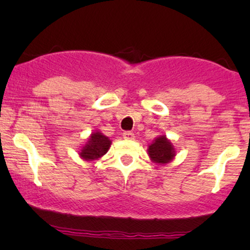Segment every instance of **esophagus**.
<instances>
[{
    "label": "esophagus",
    "instance_id": "obj_1",
    "mask_svg": "<svg viewBox=\"0 0 250 250\" xmlns=\"http://www.w3.org/2000/svg\"><path fill=\"white\" fill-rule=\"evenodd\" d=\"M123 139H125V140H134L135 139V134L131 133V131H125V133H123Z\"/></svg>",
    "mask_w": 250,
    "mask_h": 250
}]
</instances>
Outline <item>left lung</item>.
Segmentation results:
<instances>
[{
  "label": "left lung",
  "instance_id": "8db88e82",
  "mask_svg": "<svg viewBox=\"0 0 250 250\" xmlns=\"http://www.w3.org/2000/svg\"><path fill=\"white\" fill-rule=\"evenodd\" d=\"M148 155L151 162L156 165H167L171 162L176 156L173 143L167 139L166 135H159L154 141L148 146Z\"/></svg>",
  "mask_w": 250,
  "mask_h": 250
}]
</instances>
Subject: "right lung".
<instances>
[{
  "label": "right lung",
  "mask_w": 250,
  "mask_h": 250,
  "mask_svg": "<svg viewBox=\"0 0 250 250\" xmlns=\"http://www.w3.org/2000/svg\"><path fill=\"white\" fill-rule=\"evenodd\" d=\"M111 146V140L103 135L100 130H95L90 134L87 142L80 149L79 155L84 161H96L107 154Z\"/></svg>",
  "instance_id": "1"
}]
</instances>
